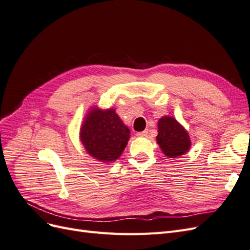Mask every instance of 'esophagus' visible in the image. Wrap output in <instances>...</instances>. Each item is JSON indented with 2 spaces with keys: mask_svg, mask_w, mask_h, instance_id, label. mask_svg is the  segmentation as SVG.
I'll return each instance as SVG.
<instances>
[{
  "mask_svg": "<svg viewBox=\"0 0 250 250\" xmlns=\"http://www.w3.org/2000/svg\"><path fill=\"white\" fill-rule=\"evenodd\" d=\"M137 135H138V137H147V135H148V130H144V131L138 132Z\"/></svg>",
  "mask_w": 250,
  "mask_h": 250,
  "instance_id": "1",
  "label": "esophagus"
}]
</instances>
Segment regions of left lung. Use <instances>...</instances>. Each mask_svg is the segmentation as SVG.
I'll list each match as a JSON object with an SVG mask.
<instances>
[{
	"instance_id": "obj_1",
	"label": "left lung",
	"mask_w": 250,
	"mask_h": 250,
	"mask_svg": "<svg viewBox=\"0 0 250 250\" xmlns=\"http://www.w3.org/2000/svg\"><path fill=\"white\" fill-rule=\"evenodd\" d=\"M157 144L169 158L178 157L187 153L191 147L188 131L172 117H163L158 120Z\"/></svg>"
}]
</instances>
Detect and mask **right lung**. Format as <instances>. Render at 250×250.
<instances>
[{"label":"right lung","mask_w":250,"mask_h":250,"mask_svg":"<svg viewBox=\"0 0 250 250\" xmlns=\"http://www.w3.org/2000/svg\"><path fill=\"white\" fill-rule=\"evenodd\" d=\"M130 130L116 110L90 109L80 128V140L86 152L100 162H115L127 146Z\"/></svg>","instance_id":"right-lung-1"}]
</instances>
